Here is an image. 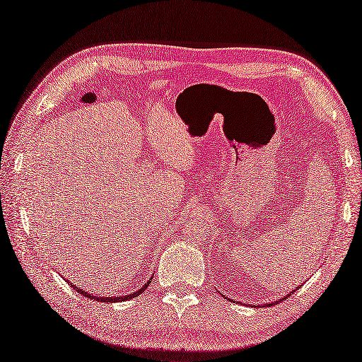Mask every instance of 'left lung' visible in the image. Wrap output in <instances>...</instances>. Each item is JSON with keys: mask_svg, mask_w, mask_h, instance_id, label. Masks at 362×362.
<instances>
[{"mask_svg": "<svg viewBox=\"0 0 362 362\" xmlns=\"http://www.w3.org/2000/svg\"><path fill=\"white\" fill-rule=\"evenodd\" d=\"M292 292H294V291H292ZM292 292H291V294H292ZM291 294H288V296H291ZM288 296H286V297H288ZM286 297H283V298H286ZM280 302H281V300H280ZM275 303H276V302H275ZM275 303H269V305H275Z\"/></svg>", "mask_w": 362, "mask_h": 362, "instance_id": "obj_1", "label": "left lung"}]
</instances>
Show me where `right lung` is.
I'll use <instances>...</instances> for the list:
<instances>
[{"instance_id":"add662e5","label":"right lung","mask_w":362,"mask_h":362,"mask_svg":"<svg viewBox=\"0 0 362 362\" xmlns=\"http://www.w3.org/2000/svg\"><path fill=\"white\" fill-rule=\"evenodd\" d=\"M149 283H151V280L144 284V286L140 289V291H136V292H134V294H130V296H124V297H95V300H98V302H105V303H112V302H124V300H130V298H134V297H136V296H140L141 292H144L146 291V288L149 286ZM71 286H73V289L78 292V294H82V296H86V297H88V298H93V296H90V294H87L86 291H82L81 288H78V286H74L73 283H70Z\"/></svg>"}]
</instances>
